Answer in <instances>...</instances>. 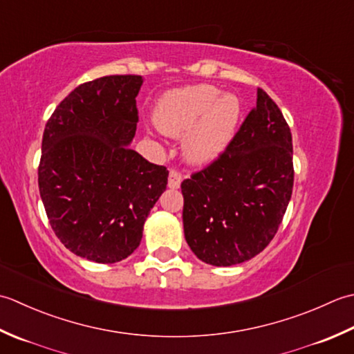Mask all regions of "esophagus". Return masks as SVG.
I'll use <instances>...</instances> for the list:
<instances>
[{
    "label": "esophagus",
    "mask_w": 354,
    "mask_h": 354,
    "mask_svg": "<svg viewBox=\"0 0 354 354\" xmlns=\"http://www.w3.org/2000/svg\"><path fill=\"white\" fill-rule=\"evenodd\" d=\"M182 174L177 171H169V177H168V187H171V189H178L180 187V183H182Z\"/></svg>",
    "instance_id": "obj_1"
}]
</instances>
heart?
Instances as JSON below:
<instances>
[{
	"mask_svg": "<svg viewBox=\"0 0 354 354\" xmlns=\"http://www.w3.org/2000/svg\"><path fill=\"white\" fill-rule=\"evenodd\" d=\"M241 102L212 85L172 90L158 100L153 120L158 131L183 137V156L191 165L206 167L225 154L236 134Z\"/></svg>",
	"mask_w": 354,
	"mask_h": 354,
	"instance_id": "obj_1",
	"label": "heart"
}]
</instances>
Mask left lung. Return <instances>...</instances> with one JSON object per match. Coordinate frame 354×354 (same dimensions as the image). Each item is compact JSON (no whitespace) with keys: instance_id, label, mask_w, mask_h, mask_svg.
I'll use <instances>...</instances> for the list:
<instances>
[{"instance_id":"8db88e82","label":"left lung","mask_w":354,"mask_h":354,"mask_svg":"<svg viewBox=\"0 0 354 354\" xmlns=\"http://www.w3.org/2000/svg\"><path fill=\"white\" fill-rule=\"evenodd\" d=\"M292 187L290 128L258 88L257 106L225 154L182 183L187 246L218 268L249 261L275 236Z\"/></svg>"}]
</instances>
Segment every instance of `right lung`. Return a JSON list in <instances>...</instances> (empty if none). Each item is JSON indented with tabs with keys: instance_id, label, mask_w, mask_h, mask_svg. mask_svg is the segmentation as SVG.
<instances>
[{
	"instance_id": "1",
	"label": "right lung",
	"mask_w": 354,
	"mask_h": 354,
	"mask_svg": "<svg viewBox=\"0 0 354 354\" xmlns=\"http://www.w3.org/2000/svg\"><path fill=\"white\" fill-rule=\"evenodd\" d=\"M142 76H104L57 105L42 136L38 185L53 232L75 255L113 264L139 248L167 189L165 167L129 145Z\"/></svg>"
}]
</instances>
